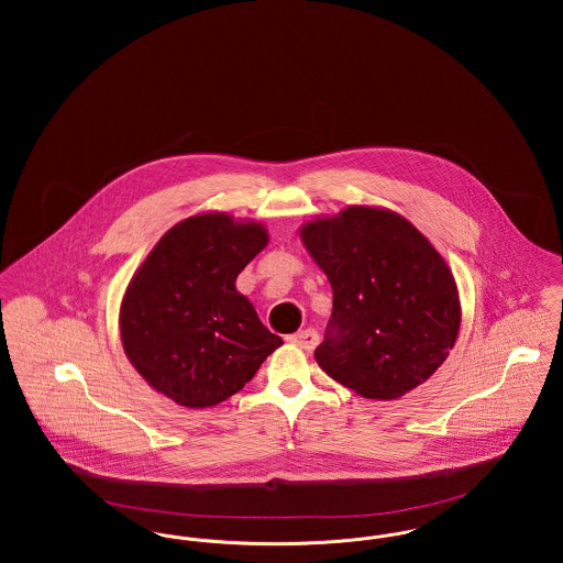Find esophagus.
<instances>
[{
  "mask_svg": "<svg viewBox=\"0 0 563 563\" xmlns=\"http://www.w3.org/2000/svg\"><path fill=\"white\" fill-rule=\"evenodd\" d=\"M287 340H289L291 344H295V346H299V349L312 350L319 344V333H317V329L308 327V329H303V331L291 333Z\"/></svg>",
  "mask_w": 563,
  "mask_h": 563,
  "instance_id": "obj_1",
  "label": "esophagus"
}]
</instances>
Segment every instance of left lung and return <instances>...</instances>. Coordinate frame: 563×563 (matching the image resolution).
I'll use <instances>...</instances> for the list:
<instances>
[{"label":"left lung","instance_id":"left-lung-1","mask_svg":"<svg viewBox=\"0 0 563 563\" xmlns=\"http://www.w3.org/2000/svg\"><path fill=\"white\" fill-rule=\"evenodd\" d=\"M333 312L314 350L322 372L367 399H399L454 349L460 299L443 257L401 214L350 207L301 228Z\"/></svg>","mask_w":563,"mask_h":563}]
</instances>
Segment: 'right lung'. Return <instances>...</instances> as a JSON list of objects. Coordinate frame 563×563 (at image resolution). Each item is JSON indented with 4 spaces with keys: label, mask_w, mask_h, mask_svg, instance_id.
<instances>
[{
    "label": "right lung",
    "mask_w": 563,
    "mask_h": 563,
    "mask_svg": "<svg viewBox=\"0 0 563 563\" xmlns=\"http://www.w3.org/2000/svg\"><path fill=\"white\" fill-rule=\"evenodd\" d=\"M268 244L260 223L196 214L170 228L134 274L122 308V344L136 372L184 407L239 393L283 344L236 276Z\"/></svg>",
    "instance_id": "obj_1"
}]
</instances>
